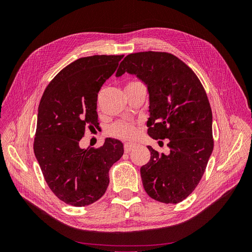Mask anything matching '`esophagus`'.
<instances>
[{"label":"esophagus","mask_w":252,"mask_h":252,"mask_svg":"<svg viewBox=\"0 0 252 252\" xmlns=\"http://www.w3.org/2000/svg\"><path fill=\"white\" fill-rule=\"evenodd\" d=\"M134 147H135V144H133V143H125L124 144V149H125L126 154L130 152Z\"/></svg>","instance_id":"esophagus-1"}]
</instances>
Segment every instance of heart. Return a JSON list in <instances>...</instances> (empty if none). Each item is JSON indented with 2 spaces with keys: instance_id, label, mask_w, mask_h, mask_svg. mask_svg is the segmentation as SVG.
<instances>
[{
  "instance_id": "heart-1",
  "label": "heart",
  "mask_w": 252,
  "mask_h": 252,
  "mask_svg": "<svg viewBox=\"0 0 252 252\" xmlns=\"http://www.w3.org/2000/svg\"><path fill=\"white\" fill-rule=\"evenodd\" d=\"M140 82H130L128 83L126 87L134 85V84H138ZM109 132L111 135L117 136V138H123V139H131L133 136L138 133V128L132 123H128V122H118V123L113 124L110 129Z\"/></svg>"
}]
</instances>
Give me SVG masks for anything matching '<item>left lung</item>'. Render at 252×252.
Returning <instances> with one entry per match:
<instances>
[{"instance_id":"obj_1","label":"left lung","mask_w":252,"mask_h":252,"mask_svg":"<svg viewBox=\"0 0 252 252\" xmlns=\"http://www.w3.org/2000/svg\"><path fill=\"white\" fill-rule=\"evenodd\" d=\"M125 72L147 87L148 134L169 140V155L147 146L151 157L141 167L145 191L158 202L180 203L199 184L213 150L207 94L195 73L171 53H131L122 61L116 77Z\"/></svg>"}]
</instances>
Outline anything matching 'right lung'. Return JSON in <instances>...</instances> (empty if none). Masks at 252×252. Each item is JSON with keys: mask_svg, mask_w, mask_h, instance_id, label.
<instances>
[{"mask_svg": "<svg viewBox=\"0 0 252 252\" xmlns=\"http://www.w3.org/2000/svg\"><path fill=\"white\" fill-rule=\"evenodd\" d=\"M123 57L75 60L49 83L37 109L35 158L51 191L75 207L103 196L110 167L124 154L123 143L112 138L106 139L100 148L80 147L86 129L98 127L97 94Z\"/></svg>", "mask_w": 252, "mask_h": 252, "instance_id": "obj_1", "label": "right lung"}]
</instances>
